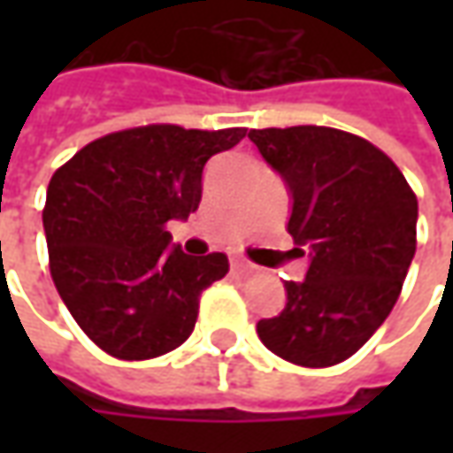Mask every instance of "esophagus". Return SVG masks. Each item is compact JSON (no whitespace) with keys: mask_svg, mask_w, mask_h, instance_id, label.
Returning a JSON list of instances; mask_svg holds the SVG:
<instances>
[{"mask_svg":"<svg viewBox=\"0 0 453 453\" xmlns=\"http://www.w3.org/2000/svg\"><path fill=\"white\" fill-rule=\"evenodd\" d=\"M232 270L239 272V274H252L254 267L250 262H244V259H232Z\"/></svg>","mask_w":453,"mask_h":453,"instance_id":"1","label":"esophagus"}]
</instances>
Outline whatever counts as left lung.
Instances as JSON below:
<instances>
[{
	"label": "left lung",
	"mask_w": 453,
	"mask_h": 453,
	"mask_svg": "<svg viewBox=\"0 0 453 453\" xmlns=\"http://www.w3.org/2000/svg\"><path fill=\"white\" fill-rule=\"evenodd\" d=\"M292 196L288 232L310 250L288 304L257 322L274 356L327 368L357 353L401 295L416 254L418 201L398 165L373 143L325 126L250 131Z\"/></svg>",
	"instance_id": "8db88e82"
}]
</instances>
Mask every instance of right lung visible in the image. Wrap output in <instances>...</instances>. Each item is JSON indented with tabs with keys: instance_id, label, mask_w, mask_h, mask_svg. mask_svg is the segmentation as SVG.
<instances>
[{
	"instance_id": "obj_1",
	"label": "right lung",
	"mask_w": 453,
	"mask_h": 453,
	"mask_svg": "<svg viewBox=\"0 0 453 453\" xmlns=\"http://www.w3.org/2000/svg\"><path fill=\"white\" fill-rule=\"evenodd\" d=\"M247 128L141 126L103 135L55 171L42 224L50 274L82 333L120 360H149L191 335L226 254L171 247L165 224L199 209L201 173Z\"/></svg>"
}]
</instances>
